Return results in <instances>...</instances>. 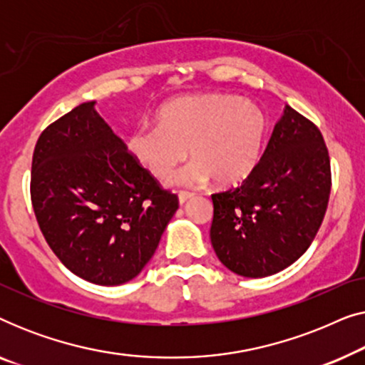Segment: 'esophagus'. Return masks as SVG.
I'll list each match as a JSON object with an SVG mask.
<instances>
[{
	"label": "esophagus",
	"mask_w": 365,
	"mask_h": 365,
	"mask_svg": "<svg viewBox=\"0 0 365 365\" xmlns=\"http://www.w3.org/2000/svg\"><path fill=\"white\" fill-rule=\"evenodd\" d=\"M178 197H179V204H184V202H187L189 199H192L194 194L192 192H187V191H181V192L178 194Z\"/></svg>",
	"instance_id": "obj_1"
}]
</instances>
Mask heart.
Wrapping results in <instances>:
<instances>
[{"label":"heart","mask_w":365,"mask_h":365,"mask_svg":"<svg viewBox=\"0 0 365 365\" xmlns=\"http://www.w3.org/2000/svg\"><path fill=\"white\" fill-rule=\"evenodd\" d=\"M267 134L266 114L256 103L227 94H199L173 99L156 113V126L134 131L128 148L156 179L174 178L178 186H197L214 179L236 186L256 171Z\"/></svg>","instance_id":"heart-1"}]
</instances>
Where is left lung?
I'll return each mask as SVG.
<instances>
[{
	"label": "left lung",
	"instance_id": "obj_1",
	"mask_svg": "<svg viewBox=\"0 0 365 365\" xmlns=\"http://www.w3.org/2000/svg\"><path fill=\"white\" fill-rule=\"evenodd\" d=\"M331 184L321 131L286 106L256 171L239 187L211 196V242L219 261L244 277H267L291 266L321 227Z\"/></svg>",
	"mask_w": 365,
	"mask_h": 365
}]
</instances>
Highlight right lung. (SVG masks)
<instances>
[{
  "instance_id": "right-lung-1",
  "label": "right lung",
  "mask_w": 365,
  "mask_h": 365,
  "mask_svg": "<svg viewBox=\"0 0 365 365\" xmlns=\"http://www.w3.org/2000/svg\"><path fill=\"white\" fill-rule=\"evenodd\" d=\"M94 104H79L41 133L31 202L44 239L69 271L99 286H119L156 252L179 201L128 151Z\"/></svg>"
}]
</instances>
